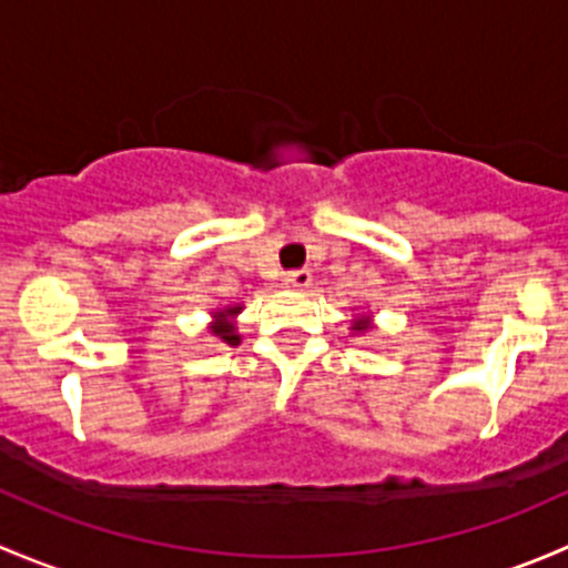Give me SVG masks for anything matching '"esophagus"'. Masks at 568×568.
Here are the masks:
<instances>
[{"mask_svg":"<svg viewBox=\"0 0 568 568\" xmlns=\"http://www.w3.org/2000/svg\"><path fill=\"white\" fill-rule=\"evenodd\" d=\"M311 283H313V274L307 272V268H296V272H288L283 277L285 288H294V291L311 288Z\"/></svg>","mask_w":568,"mask_h":568,"instance_id":"obj_1","label":"esophagus"}]
</instances>
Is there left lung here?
<instances>
[{
  "label": "left lung",
  "mask_w": 568,
  "mask_h": 568,
  "mask_svg": "<svg viewBox=\"0 0 568 568\" xmlns=\"http://www.w3.org/2000/svg\"><path fill=\"white\" fill-rule=\"evenodd\" d=\"M352 329L357 332V335H359V332H368V329H371V318H368V316H363V318H354Z\"/></svg>",
  "instance_id": "obj_1"
}]
</instances>
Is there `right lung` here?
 Masks as SVG:
<instances>
[{
  "instance_id": "obj_1",
  "label": "right lung",
  "mask_w": 568,
  "mask_h": 568,
  "mask_svg": "<svg viewBox=\"0 0 568 568\" xmlns=\"http://www.w3.org/2000/svg\"><path fill=\"white\" fill-rule=\"evenodd\" d=\"M242 313V307H225V311H214V324H211V335L220 337L227 346H239L242 343V335H236V324L233 318Z\"/></svg>"
}]
</instances>
